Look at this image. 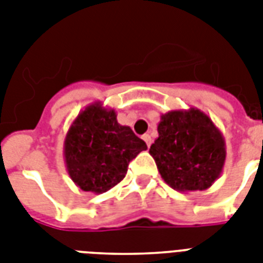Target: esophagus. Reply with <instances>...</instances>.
I'll list each match as a JSON object with an SVG mask.
<instances>
[{
  "mask_svg": "<svg viewBox=\"0 0 263 263\" xmlns=\"http://www.w3.org/2000/svg\"><path fill=\"white\" fill-rule=\"evenodd\" d=\"M142 138H143V140H144V142H146V144H147L148 147H150V146H152V142H153L152 136L148 135V134H144V135L142 136Z\"/></svg>",
  "mask_w": 263,
  "mask_h": 263,
  "instance_id": "esophagus-1",
  "label": "esophagus"
}]
</instances>
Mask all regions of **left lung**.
Segmentation results:
<instances>
[{
	"label": "left lung",
	"instance_id": "8db88e82",
	"mask_svg": "<svg viewBox=\"0 0 263 263\" xmlns=\"http://www.w3.org/2000/svg\"><path fill=\"white\" fill-rule=\"evenodd\" d=\"M165 183L177 191H203L220 177L225 164L224 136L199 109L161 116L158 138L150 147Z\"/></svg>",
	"mask_w": 263,
	"mask_h": 263
}]
</instances>
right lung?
<instances>
[{
	"mask_svg": "<svg viewBox=\"0 0 263 263\" xmlns=\"http://www.w3.org/2000/svg\"><path fill=\"white\" fill-rule=\"evenodd\" d=\"M146 148L131 128L117 123L113 109L95 102L72 123L64 142V157L78 187L102 194L125 177L128 164Z\"/></svg>",
	"mask_w": 263,
	"mask_h": 263,
	"instance_id": "add662e5",
	"label": "right lung"
}]
</instances>
